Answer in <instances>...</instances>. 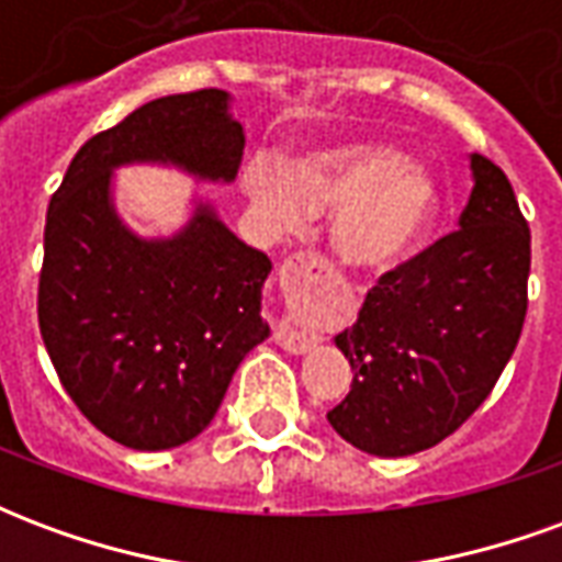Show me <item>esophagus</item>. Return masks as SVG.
I'll use <instances>...</instances> for the list:
<instances>
[{
  "instance_id": "obj_1",
  "label": "esophagus",
  "mask_w": 562,
  "mask_h": 562,
  "mask_svg": "<svg viewBox=\"0 0 562 562\" xmlns=\"http://www.w3.org/2000/svg\"><path fill=\"white\" fill-rule=\"evenodd\" d=\"M328 273L330 268L325 258L316 256V252H297V256H292L285 265H282L280 280L292 282L297 280V277H313V280H322V277H328ZM273 340H277V346H282L285 352L304 355L316 346L318 334L316 330L301 328V325H294V322H282L280 328H277V334H273Z\"/></svg>"
}]
</instances>
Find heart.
<instances>
[{
  "label": "heart",
  "mask_w": 562,
  "mask_h": 562,
  "mask_svg": "<svg viewBox=\"0 0 562 562\" xmlns=\"http://www.w3.org/2000/svg\"><path fill=\"white\" fill-rule=\"evenodd\" d=\"M249 207L270 234H294L330 210L328 244L352 270H385L413 258L442 207L439 186L409 149L346 138L297 153L285 165L256 156L240 171Z\"/></svg>",
  "instance_id": "heart-1"
}]
</instances>
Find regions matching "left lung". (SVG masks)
<instances>
[{"mask_svg": "<svg viewBox=\"0 0 562 562\" xmlns=\"http://www.w3.org/2000/svg\"><path fill=\"white\" fill-rule=\"evenodd\" d=\"M460 228L385 273L334 346L352 391L330 427L376 458L434 448L491 394L527 316L530 228L506 173L470 156Z\"/></svg>", "mask_w": 562, "mask_h": 562, "instance_id": "left-lung-1", "label": "left lung"}]
</instances>
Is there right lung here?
<instances>
[{
  "instance_id": "1",
  "label": "right lung",
  "mask_w": 562,
  "mask_h": 562,
  "mask_svg": "<svg viewBox=\"0 0 562 562\" xmlns=\"http://www.w3.org/2000/svg\"><path fill=\"white\" fill-rule=\"evenodd\" d=\"M244 144L225 90L165 95L87 140L47 207L44 346L68 397L120 446L165 451L213 422L234 370L270 337L261 289L273 265L201 195L173 234L128 228L114 173L161 165L228 186Z\"/></svg>"
}]
</instances>
